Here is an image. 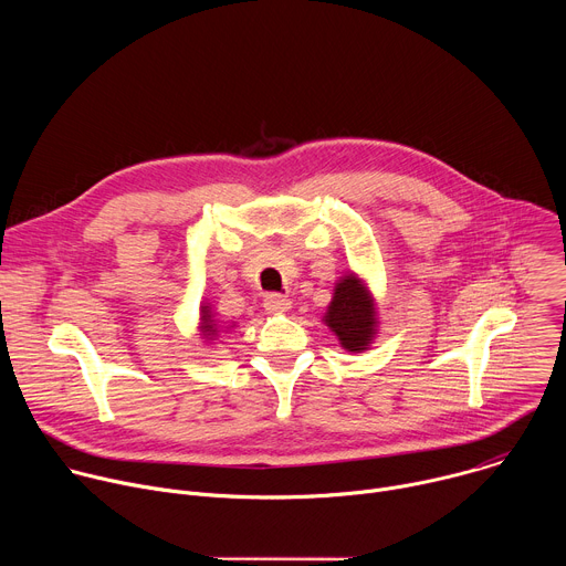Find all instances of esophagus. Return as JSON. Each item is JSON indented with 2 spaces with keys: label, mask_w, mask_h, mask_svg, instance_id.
I'll return each instance as SVG.
<instances>
[{
  "label": "esophagus",
  "mask_w": 566,
  "mask_h": 566,
  "mask_svg": "<svg viewBox=\"0 0 566 566\" xmlns=\"http://www.w3.org/2000/svg\"><path fill=\"white\" fill-rule=\"evenodd\" d=\"M264 308H266L269 313L286 311V308H291V300H289L286 295H282V293H266V295H264Z\"/></svg>",
  "instance_id": "esophagus-1"
}]
</instances>
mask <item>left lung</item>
<instances>
[{"mask_svg":"<svg viewBox=\"0 0 566 566\" xmlns=\"http://www.w3.org/2000/svg\"><path fill=\"white\" fill-rule=\"evenodd\" d=\"M327 325L336 332L345 349H367L374 336V302L354 275L340 280L336 286L334 302L327 311Z\"/></svg>","mask_w":566,"mask_h":566,"instance_id":"8db88e82","label":"left lung"}]
</instances>
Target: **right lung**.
<instances>
[{
	"label": "right lung",
	"mask_w": 566,
	"mask_h": 566,
	"mask_svg": "<svg viewBox=\"0 0 566 566\" xmlns=\"http://www.w3.org/2000/svg\"><path fill=\"white\" fill-rule=\"evenodd\" d=\"M214 329H217V325H214L212 315L208 313V308H203V332H210V334H214Z\"/></svg>",
	"instance_id": "1"
}]
</instances>
